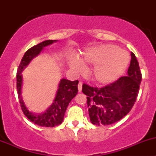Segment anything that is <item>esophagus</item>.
I'll list each match as a JSON object with an SVG mask.
<instances>
[{"mask_svg":"<svg viewBox=\"0 0 156 156\" xmlns=\"http://www.w3.org/2000/svg\"><path fill=\"white\" fill-rule=\"evenodd\" d=\"M78 91H79V92H81V89H82V83H81V82L78 83Z\"/></svg>","mask_w":156,"mask_h":156,"instance_id":"obj_1","label":"esophagus"}]
</instances>
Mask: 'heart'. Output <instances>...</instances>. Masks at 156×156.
<instances>
[{
    "label": "heart",
    "instance_id": "1",
    "mask_svg": "<svg viewBox=\"0 0 156 156\" xmlns=\"http://www.w3.org/2000/svg\"><path fill=\"white\" fill-rule=\"evenodd\" d=\"M81 60L94 66L90 71V76L94 81L107 84L123 74L128 65L129 56L127 52L119 47L106 44L85 50ZM69 66L75 71H80L82 67L78 59H70Z\"/></svg>",
    "mask_w": 156,
    "mask_h": 156
}]
</instances>
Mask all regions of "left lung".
Listing matches in <instances>:
<instances>
[{
  "instance_id": "1",
  "label": "left lung",
  "mask_w": 156,
  "mask_h": 156,
  "mask_svg": "<svg viewBox=\"0 0 156 156\" xmlns=\"http://www.w3.org/2000/svg\"><path fill=\"white\" fill-rule=\"evenodd\" d=\"M142 75L136 56L131 53L127 75L102 87L83 84L87 95L90 120L96 125H109L119 122L131 110L137 98Z\"/></svg>"
}]
</instances>
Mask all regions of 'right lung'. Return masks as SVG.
Segmentation results:
<instances>
[{
    "label": "right lung",
    "instance_id": "1",
    "mask_svg": "<svg viewBox=\"0 0 156 156\" xmlns=\"http://www.w3.org/2000/svg\"><path fill=\"white\" fill-rule=\"evenodd\" d=\"M56 40H48L41 42L37 45H34L26 52L22 59L21 62L19 66L16 73V88L19 94L21 108L25 115L35 125L42 127H53L60 125L63 121L64 115L66 111L67 106H69L71 100L76 96L78 93V81H71L66 79H61L59 84L56 97L53 100V104L50 107L42 114H35L28 110L25 106L23 99L21 97V88L23 84L22 72L27 67L31 59L39 54L44 47L51 44Z\"/></svg>",
    "mask_w": 156,
    "mask_h": 156
}]
</instances>
